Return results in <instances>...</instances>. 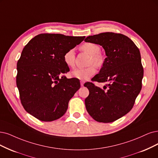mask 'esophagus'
<instances>
[{"mask_svg": "<svg viewBox=\"0 0 158 158\" xmlns=\"http://www.w3.org/2000/svg\"><path fill=\"white\" fill-rule=\"evenodd\" d=\"M81 86H83V85H84V84H85V81H81Z\"/></svg>", "mask_w": 158, "mask_h": 158, "instance_id": "34e87169", "label": "esophagus"}]
</instances>
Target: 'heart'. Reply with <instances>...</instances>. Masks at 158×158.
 I'll list each match as a JSON object with an SVG mask.
<instances>
[{
  "mask_svg": "<svg viewBox=\"0 0 158 158\" xmlns=\"http://www.w3.org/2000/svg\"><path fill=\"white\" fill-rule=\"evenodd\" d=\"M81 49L86 52L90 55V64H94L98 67L102 66L103 63V56L100 54L101 49L100 46L91 42L83 44L81 46ZM64 63L69 68H73L75 66V55L74 49H69L67 51L63 56ZM96 67L93 64L86 68H76L72 72L71 75L73 77L79 80H87L96 73Z\"/></svg>",
  "mask_w": 158,
  "mask_h": 158,
  "instance_id": "heart-1",
  "label": "heart"
}]
</instances>
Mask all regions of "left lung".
Masks as SVG:
<instances>
[{
  "label": "left lung",
  "mask_w": 158,
  "mask_h": 158,
  "mask_svg": "<svg viewBox=\"0 0 158 158\" xmlns=\"http://www.w3.org/2000/svg\"><path fill=\"white\" fill-rule=\"evenodd\" d=\"M85 41L102 46L107 56L92 80L109 82L103 89L92 83H85L89 90L86 109L97 122H114L130 111L141 90L144 70L141 53L133 41L122 34L103 32Z\"/></svg>",
  "instance_id": "8db88e82"
}]
</instances>
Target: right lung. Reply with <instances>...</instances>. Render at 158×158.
<instances>
[{
  "label": "right lung",
  "mask_w": 158,
  "mask_h": 158,
  "mask_svg": "<svg viewBox=\"0 0 158 158\" xmlns=\"http://www.w3.org/2000/svg\"><path fill=\"white\" fill-rule=\"evenodd\" d=\"M85 36L40 34L23 48L17 64L16 83L26 111L44 122L60 118L80 88L79 80L67 79L69 71L63 56Z\"/></svg>",
  "instance_id": "obj_1"
}]
</instances>
